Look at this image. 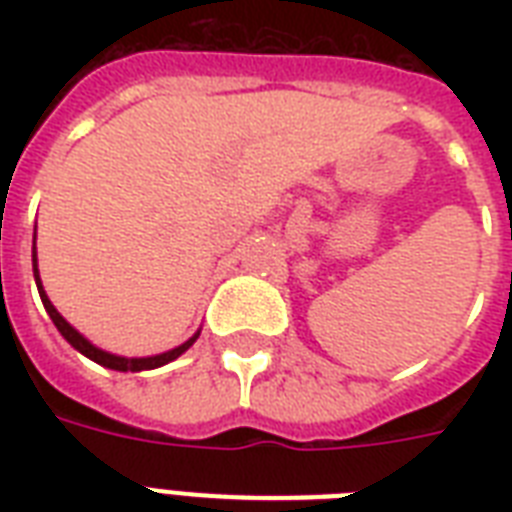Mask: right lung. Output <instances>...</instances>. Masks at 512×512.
<instances>
[{
  "mask_svg": "<svg viewBox=\"0 0 512 512\" xmlns=\"http://www.w3.org/2000/svg\"><path fill=\"white\" fill-rule=\"evenodd\" d=\"M36 239V236H34ZM34 279H36V289H39V297H42V303H44V311L50 313V319L52 324L58 327V332L63 337H66L71 345H74L82 356L92 358L95 364L100 366H108V369H116V372H146V369H156V366H164V364H170V361H175L177 356H183L185 350L191 348L193 342H196V337H199V332L191 337V340H185L183 345H177V348L167 350V353H159V356H146V358H124V356H114V353H108V350H100L95 348L90 340L84 335H79L71 324H68L63 316H60L58 311H55V305L50 303V297H47V292H44L42 287V279H39V268H36V241H34Z\"/></svg>",
  "mask_w": 512,
  "mask_h": 512,
  "instance_id": "right-lung-1",
  "label": "right lung"
}]
</instances>
